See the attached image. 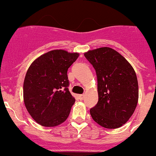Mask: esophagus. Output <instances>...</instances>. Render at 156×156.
I'll return each mask as SVG.
<instances>
[{"mask_svg": "<svg viewBox=\"0 0 156 156\" xmlns=\"http://www.w3.org/2000/svg\"><path fill=\"white\" fill-rule=\"evenodd\" d=\"M78 97H79L80 100H83L84 98V94H80V95H78Z\"/></svg>", "mask_w": 156, "mask_h": 156, "instance_id": "obj_1", "label": "esophagus"}]
</instances>
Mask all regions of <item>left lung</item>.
Returning a JSON list of instances; mask_svg holds the SVG:
<instances>
[{"mask_svg": "<svg viewBox=\"0 0 156 156\" xmlns=\"http://www.w3.org/2000/svg\"><path fill=\"white\" fill-rule=\"evenodd\" d=\"M96 70L98 103L90 113L100 126L108 129L122 127L136 107L138 81L133 67L124 56L110 48L84 53Z\"/></svg>", "mask_w": 156, "mask_h": 156, "instance_id": "1", "label": "left lung"}]
</instances>
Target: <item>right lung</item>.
<instances>
[{"label":"right lung","mask_w":156,"mask_h":156,"mask_svg":"<svg viewBox=\"0 0 156 156\" xmlns=\"http://www.w3.org/2000/svg\"><path fill=\"white\" fill-rule=\"evenodd\" d=\"M79 53L53 50L35 59L23 84L25 106L39 125L55 127L65 122L75 103L69 90L68 69Z\"/></svg>","instance_id":"1"}]
</instances>
